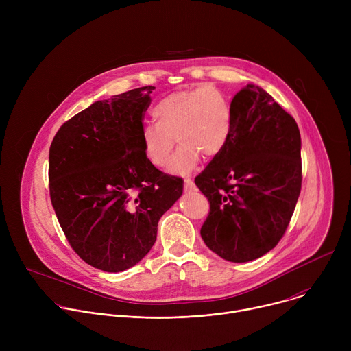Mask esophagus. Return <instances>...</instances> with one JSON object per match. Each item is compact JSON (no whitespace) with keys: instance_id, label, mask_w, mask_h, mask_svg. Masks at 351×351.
<instances>
[{"instance_id":"obj_1","label":"esophagus","mask_w":351,"mask_h":351,"mask_svg":"<svg viewBox=\"0 0 351 351\" xmlns=\"http://www.w3.org/2000/svg\"><path fill=\"white\" fill-rule=\"evenodd\" d=\"M184 190H186V191H193V190H195V186H194L193 180L189 179V178L184 179Z\"/></svg>"}]
</instances>
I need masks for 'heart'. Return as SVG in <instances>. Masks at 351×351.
<instances>
[{
	"label": "heart",
	"mask_w": 351,
	"mask_h": 351,
	"mask_svg": "<svg viewBox=\"0 0 351 351\" xmlns=\"http://www.w3.org/2000/svg\"><path fill=\"white\" fill-rule=\"evenodd\" d=\"M156 125L141 128V145L147 161L162 168L180 144L168 171L184 175L204 158L217 157L232 132V107L228 97L213 86L169 94L153 107Z\"/></svg>",
	"instance_id": "obj_1"
}]
</instances>
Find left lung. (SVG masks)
Returning <instances> with one entry per match:
<instances>
[{"label": "left lung", "mask_w": 351, "mask_h": 351, "mask_svg": "<svg viewBox=\"0 0 351 351\" xmlns=\"http://www.w3.org/2000/svg\"><path fill=\"white\" fill-rule=\"evenodd\" d=\"M232 132L195 186L210 202L207 247L230 263L253 261L282 239L302 190V137L264 88L248 83L232 99Z\"/></svg>", "instance_id": "obj_1"}]
</instances>
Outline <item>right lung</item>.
Wrapping results in <instances>:
<instances>
[{"label":"right lung","instance_id":"1","mask_svg":"<svg viewBox=\"0 0 351 351\" xmlns=\"http://www.w3.org/2000/svg\"><path fill=\"white\" fill-rule=\"evenodd\" d=\"M156 87L93 103L57 132L49 147V195L76 254L106 272L144 258L160 218L183 193V180L149 164L143 117Z\"/></svg>","mask_w":351,"mask_h":351}]
</instances>
